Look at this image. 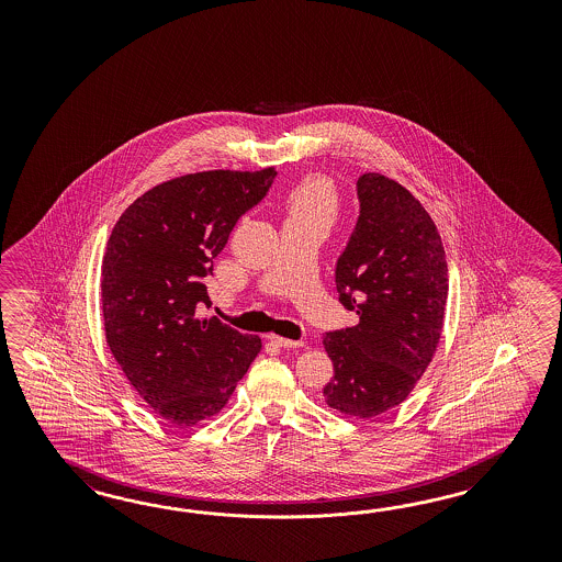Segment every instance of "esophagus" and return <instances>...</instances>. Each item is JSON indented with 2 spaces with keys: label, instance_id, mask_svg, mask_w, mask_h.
<instances>
[{
  "label": "esophagus",
  "instance_id": "esophagus-1",
  "mask_svg": "<svg viewBox=\"0 0 562 562\" xmlns=\"http://www.w3.org/2000/svg\"><path fill=\"white\" fill-rule=\"evenodd\" d=\"M268 340L273 341V344H278L280 348H301V346H305V341L303 340H289V338H280V336H268Z\"/></svg>",
  "mask_w": 562,
  "mask_h": 562
}]
</instances>
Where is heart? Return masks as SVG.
I'll list each match as a JSON object with an SVG mask.
<instances>
[{
	"label": "heart",
	"mask_w": 562,
	"mask_h": 562,
	"mask_svg": "<svg viewBox=\"0 0 562 562\" xmlns=\"http://www.w3.org/2000/svg\"><path fill=\"white\" fill-rule=\"evenodd\" d=\"M284 207L286 222H324L329 226L340 212V193L331 179L308 175L286 191Z\"/></svg>",
	"instance_id": "obj_1"
}]
</instances>
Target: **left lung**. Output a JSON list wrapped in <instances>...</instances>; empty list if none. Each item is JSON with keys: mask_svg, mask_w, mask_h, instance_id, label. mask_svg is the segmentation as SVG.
<instances>
[{"mask_svg": "<svg viewBox=\"0 0 562 562\" xmlns=\"http://www.w3.org/2000/svg\"><path fill=\"white\" fill-rule=\"evenodd\" d=\"M357 188L360 216L336 263V289L358 324L324 336L334 362L324 397L346 416L373 418L400 406L435 357L449 280L425 205L379 172H364Z\"/></svg>", "mask_w": 562, "mask_h": 562, "instance_id": "1", "label": "left lung"}]
</instances>
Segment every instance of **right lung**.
<instances>
[{
	"label": "right lung",
	"mask_w": 562,
	"mask_h": 562,
	"mask_svg": "<svg viewBox=\"0 0 562 562\" xmlns=\"http://www.w3.org/2000/svg\"><path fill=\"white\" fill-rule=\"evenodd\" d=\"M273 177V167L175 177L127 205L106 240V344L139 397L172 425L216 416L261 350L259 336L195 308L210 305L202 280Z\"/></svg>",
	"instance_id": "obj_1"
}]
</instances>
